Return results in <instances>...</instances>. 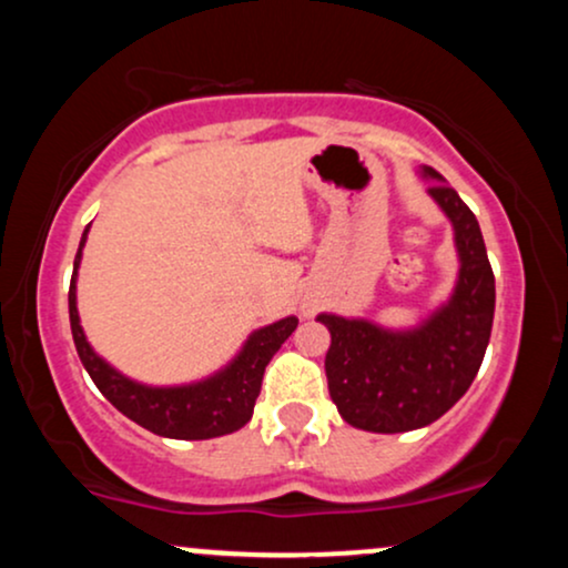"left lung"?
I'll return each instance as SVG.
<instances>
[{
    "label": "left lung",
    "mask_w": 568,
    "mask_h": 568,
    "mask_svg": "<svg viewBox=\"0 0 568 568\" xmlns=\"http://www.w3.org/2000/svg\"><path fill=\"white\" fill-rule=\"evenodd\" d=\"M429 194L454 224L459 280L452 302L414 331L321 315L331 331L325 355L331 400L347 425L368 433H408L433 425L470 389L494 323V272L478 219L443 175L425 168Z\"/></svg>",
    "instance_id": "1"
}]
</instances>
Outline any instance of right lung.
I'll use <instances>...</instances> for the list:
<instances>
[{
	"label": "right lung",
	"instance_id": "add662e5",
	"mask_svg": "<svg viewBox=\"0 0 568 568\" xmlns=\"http://www.w3.org/2000/svg\"><path fill=\"white\" fill-rule=\"evenodd\" d=\"M88 230L82 234L80 251L74 258V277L69 285V321L71 336H74L77 355H80L84 371L103 397L116 410L133 419L135 425L146 427L149 433L162 435V438L179 440H207L219 435H230L234 429L247 425L253 416L256 397L262 393V379L266 363L280 349V344L296 331V317H285L266 328L256 331L245 342L243 352L226 366L221 374L189 387H143L125 379L122 374L103 363L101 357L90 349L88 338L82 334L80 315H77V266H80L82 245Z\"/></svg>",
	"mask_w": 568,
	"mask_h": 568
}]
</instances>
